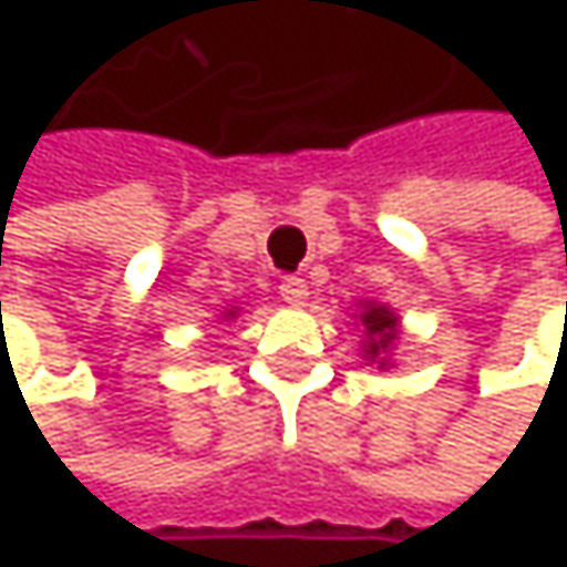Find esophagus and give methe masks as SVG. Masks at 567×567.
<instances>
[{"instance_id":"34e87169","label":"esophagus","mask_w":567,"mask_h":567,"mask_svg":"<svg viewBox=\"0 0 567 567\" xmlns=\"http://www.w3.org/2000/svg\"><path fill=\"white\" fill-rule=\"evenodd\" d=\"M279 295H282L285 305L298 308L308 298V285H305V279H298V276H285L282 285H279Z\"/></svg>"}]
</instances>
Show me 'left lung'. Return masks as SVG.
Here are the masks:
<instances>
[{
	"label": "left lung",
	"mask_w": 567,
	"mask_h": 567,
	"mask_svg": "<svg viewBox=\"0 0 567 567\" xmlns=\"http://www.w3.org/2000/svg\"><path fill=\"white\" fill-rule=\"evenodd\" d=\"M354 318H358V324L364 331V341H361L364 361L374 364L378 371H388L391 368V351H394L396 338H400L396 311L391 305H381V301H361Z\"/></svg>",
	"instance_id": "8db88e82"
}]
</instances>
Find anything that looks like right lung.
I'll list each match as a JSON object with an SVG mask.
<instances>
[{"instance_id":"right-lung-1","label":"right lung","mask_w":567,"mask_h":567,"mask_svg":"<svg viewBox=\"0 0 567 567\" xmlns=\"http://www.w3.org/2000/svg\"><path fill=\"white\" fill-rule=\"evenodd\" d=\"M236 315H239V308L233 305V308H226V311H223V318H219V321H233Z\"/></svg>"}]
</instances>
